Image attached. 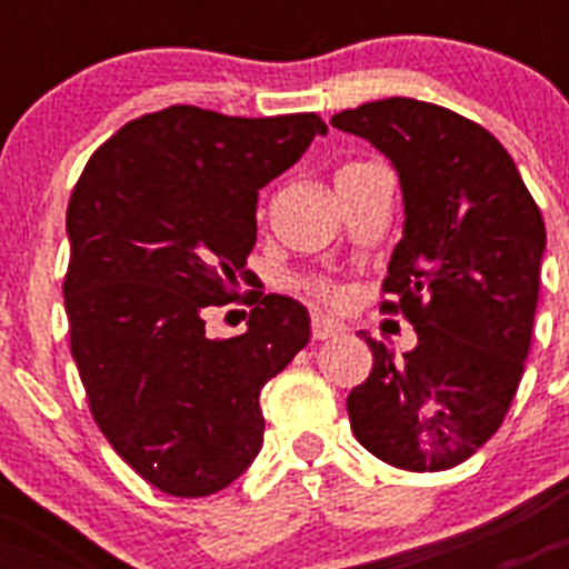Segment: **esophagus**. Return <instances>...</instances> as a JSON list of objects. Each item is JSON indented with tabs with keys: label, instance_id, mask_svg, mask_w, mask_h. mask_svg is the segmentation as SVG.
<instances>
[{
	"label": "esophagus",
	"instance_id": "esophagus-1",
	"mask_svg": "<svg viewBox=\"0 0 569 569\" xmlns=\"http://www.w3.org/2000/svg\"><path fill=\"white\" fill-rule=\"evenodd\" d=\"M310 333H313L316 341L336 339V336L345 333V325H341V321H336V319H330V316L316 313L313 321H310Z\"/></svg>",
	"mask_w": 569,
	"mask_h": 569
}]
</instances>
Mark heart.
<instances>
[{"instance_id":"1","label":"heart","mask_w":569,"mask_h":569,"mask_svg":"<svg viewBox=\"0 0 569 569\" xmlns=\"http://www.w3.org/2000/svg\"><path fill=\"white\" fill-rule=\"evenodd\" d=\"M310 290L319 296H325V299H336V296H339V288H336V284H330V281H313V284H310Z\"/></svg>"}]
</instances>
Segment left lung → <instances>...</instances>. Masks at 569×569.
<instances>
[{
  "mask_svg": "<svg viewBox=\"0 0 569 569\" xmlns=\"http://www.w3.org/2000/svg\"><path fill=\"white\" fill-rule=\"evenodd\" d=\"M330 124L393 162L405 236L387 264L385 313L419 345L347 396L350 427L376 459L410 472L450 470L505 421L530 353L547 233L539 204L490 130L419 99L341 110Z\"/></svg>",
  "mask_w": 569,
  "mask_h": 569,
  "instance_id": "obj_1",
  "label": "left lung"
}]
</instances>
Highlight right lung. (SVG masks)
Wrapping results in <instances>:
<instances>
[{
	"label": "right lung",
	"instance_id": "1",
	"mask_svg": "<svg viewBox=\"0 0 569 569\" xmlns=\"http://www.w3.org/2000/svg\"><path fill=\"white\" fill-rule=\"evenodd\" d=\"M328 133L316 113L224 116L173 104L116 130L68 204L70 353L104 439L148 485L219 492L261 450V387L310 341L296 299L244 296L248 330L204 333L239 299L259 190Z\"/></svg>",
	"mask_w": 569,
	"mask_h": 569
}]
</instances>
